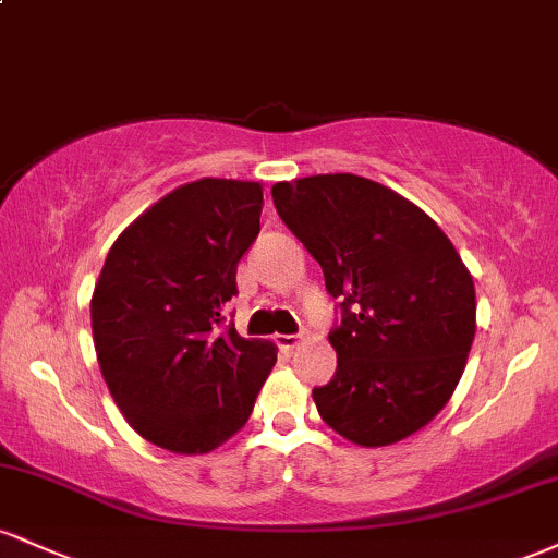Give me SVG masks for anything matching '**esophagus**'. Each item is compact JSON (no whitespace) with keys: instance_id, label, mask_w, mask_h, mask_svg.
<instances>
[{"instance_id":"obj_1","label":"esophagus","mask_w":558,"mask_h":558,"mask_svg":"<svg viewBox=\"0 0 558 558\" xmlns=\"http://www.w3.org/2000/svg\"><path fill=\"white\" fill-rule=\"evenodd\" d=\"M275 341H278L280 349L291 351V349H296V345H299V336H286V332H280V336H275Z\"/></svg>"}]
</instances>
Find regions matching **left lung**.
Instances as JSON below:
<instances>
[{"mask_svg":"<svg viewBox=\"0 0 558 558\" xmlns=\"http://www.w3.org/2000/svg\"><path fill=\"white\" fill-rule=\"evenodd\" d=\"M272 202L341 301L336 375L312 390L319 417L367 448L422 430L475 338V283L453 243L417 204L351 172L275 183Z\"/></svg>","mask_w":558,"mask_h":558,"instance_id":"left-lung-1","label":"left lung"}]
</instances>
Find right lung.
<instances>
[{
	"instance_id": "right-lung-1",
	"label": "right lung",
	"mask_w": 558,
	"mask_h": 558,
	"mask_svg": "<svg viewBox=\"0 0 558 558\" xmlns=\"http://www.w3.org/2000/svg\"><path fill=\"white\" fill-rule=\"evenodd\" d=\"M262 204L259 183L202 178L151 204L107 254L92 296L96 360L128 425L159 448L226 444L278 362L270 341L222 325Z\"/></svg>"
}]
</instances>
